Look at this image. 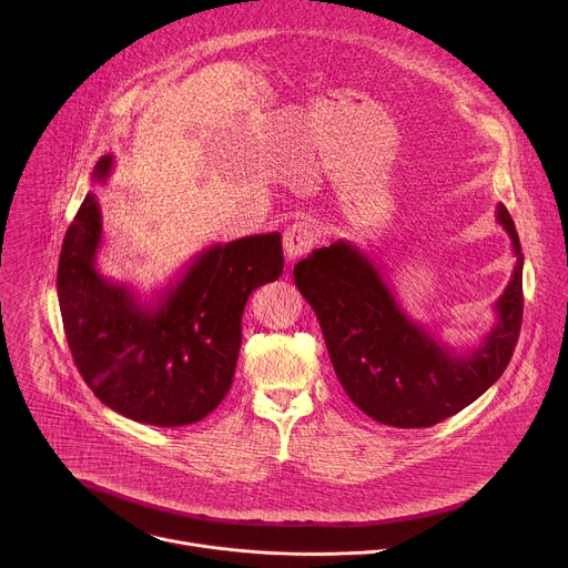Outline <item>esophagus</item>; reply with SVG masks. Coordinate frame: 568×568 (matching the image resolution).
Returning a JSON list of instances; mask_svg holds the SVG:
<instances>
[{
	"label": "esophagus",
	"mask_w": 568,
	"mask_h": 568,
	"mask_svg": "<svg viewBox=\"0 0 568 568\" xmlns=\"http://www.w3.org/2000/svg\"><path fill=\"white\" fill-rule=\"evenodd\" d=\"M314 243H316V232L310 221H298L290 225L283 234V247L290 261L305 256L314 247Z\"/></svg>",
	"instance_id": "obj_1"
}]
</instances>
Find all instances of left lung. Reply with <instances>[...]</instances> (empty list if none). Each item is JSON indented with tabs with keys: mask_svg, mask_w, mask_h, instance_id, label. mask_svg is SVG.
Returning a JSON list of instances; mask_svg holds the SVG:
<instances>
[{
	"mask_svg": "<svg viewBox=\"0 0 568 568\" xmlns=\"http://www.w3.org/2000/svg\"><path fill=\"white\" fill-rule=\"evenodd\" d=\"M497 221L510 236L517 263L493 305L497 323L466 352L448 347L417 323L379 265L347 241L314 250L294 267V283L316 312L343 390L374 422L435 426L470 406L504 374L521 325L524 256L501 203Z\"/></svg>",
	"mask_w": 568,
	"mask_h": 568,
	"instance_id": "left-lung-1",
	"label": "left lung"
}]
</instances>
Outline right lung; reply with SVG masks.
<instances>
[{
  "label": "right lung",
  "mask_w": 568,
  "mask_h": 568,
  "mask_svg": "<svg viewBox=\"0 0 568 568\" xmlns=\"http://www.w3.org/2000/svg\"><path fill=\"white\" fill-rule=\"evenodd\" d=\"M113 166L102 155L93 182ZM102 212L87 194L67 230L58 298L73 361L93 395L126 419L175 428L205 419L232 388L250 294L283 274L281 234L203 250L155 298L100 274Z\"/></svg>",
  "instance_id": "obj_1"
}]
</instances>
